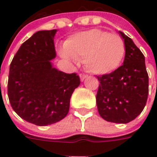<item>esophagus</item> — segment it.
Returning a JSON list of instances; mask_svg holds the SVG:
<instances>
[{"mask_svg": "<svg viewBox=\"0 0 157 157\" xmlns=\"http://www.w3.org/2000/svg\"><path fill=\"white\" fill-rule=\"evenodd\" d=\"M88 76L87 75H85V74H80V78H81V81H84V80L86 78H87Z\"/></svg>", "mask_w": 157, "mask_h": 157, "instance_id": "esophagus-1", "label": "esophagus"}]
</instances>
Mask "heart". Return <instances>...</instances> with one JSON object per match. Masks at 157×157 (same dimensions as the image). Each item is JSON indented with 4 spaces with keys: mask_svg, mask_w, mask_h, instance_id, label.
<instances>
[{
    "mask_svg": "<svg viewBox=\"0 0 157 157\" xmlns=\"http://www.w3.org/2000/svg\"><path fill=\"white\" fill-rule=\"evenodd\" d=\"M63 58L84 59L88 72L95 75L110 74L119 68L124 60L125 45L118 35L100 29L81 32L64 42Z\"/></svg>",
    "mask_w": 157,
    "mask_h": 157,
    "instance_id": "1",
    "label": "heart"
}]
</instances>
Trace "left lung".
<instances>
[{"label": "left lung", "mask_w": 157, "mask_h": 157, "mask_svg": "<svg viewBox=\"0 0 157 157\" xmlns=\"http://www.w3.org/2000/svg\"><path fill=\"white\" fill-rule=\"evenodd\" d=\"M125 45L123 65L110 74L98 76L96 103L105 121L126 124L144 110L148 95L145 58L132 39L119 31Z\"/></svg>", "instance_id": "1"}]
</instances>
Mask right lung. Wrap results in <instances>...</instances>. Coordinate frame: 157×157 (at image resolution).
Masks as SVG:
<instances>
[{
	"label": "right lung",
	"mask_w": 157,
	"mask_h": 157,
	"mask_svg": "<svg viewBox=\"0 0 157 157\" xmlns=\"http://www.w3.org/2000/svg\"><path fill=\"white\" fill-rule=\"evenodd\" d=\"M56 29L39 31L23 42L10 67L8 97L13 111L39 126L61 121L69 111L74 90L81 83L76 73L54 67Z\"/></svg>",
	"instance_id": "add662e5"
}]
</instances>
